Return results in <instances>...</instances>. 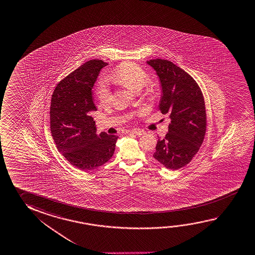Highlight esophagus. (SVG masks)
<instances>
[{
	"label": "esophagus",
	"instance_id": "1",
	"mask_svg": "<svg viewBox=\"0 0 255 255\" xmlns=\"http://www.w3.org/2000/svg\"><path fill=\"white\" fill-rule=\"evenodd\" d=\"M131 132L132 133L135 134V135H138V136H140V135H144V134H146V131L145 130H143V129H134L131 130Z\"/></svg>",
	"mask_w": 255,
	"mask_h": 255
}]
</instances>
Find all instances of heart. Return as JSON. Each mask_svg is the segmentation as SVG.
Instances as JSON below:
<instances>
[{"label":"heart","mask_w":255,"mask_h":255,"mask_svg":"<svg viewBox=\"0 0 255 255\" xmlns=\"http://www.w3.org/2000/svg\"><path fill=\"white\" fill-rule=\"evenodd\" d=\"M109 79L114 83L128 88L131 91H139L147 80V75L141 67L132 62H125L114 70L109 75ZM145 91L147 94H151L154 88L151 84L145 85ZM109 88L104 82H101L97 89V97L101 104H107L109 101Z\"/></svg>","instance_id":"obj_1"}]
</instances>
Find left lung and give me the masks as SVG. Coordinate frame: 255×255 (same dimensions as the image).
<instances>
[{
	"label": "left lung",
	"mask_w": 255,
	"mask_h": 255,
	"mask_svg": "<svg viewBox=\"0 0 255 255\" xmlns=\"http://www.w3.org/2000/svg\"><path fill=\"white\" fill-rule=\"evenodd\" d=\"M159 77L162 95L159 109L171 118L168 133L159 138L153 156L164 167L178 170L199 150L206 131L205 100L196 81L165 59L146 61Z\"/></svg>",
	"instance_id": "left-lung-1"
}]
</instances>
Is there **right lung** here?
Wrapping results in <instances>:
<instances>
[{
    "label": "right lung",
    "instance_id": "obj_1",
    "mask_svg": "<svg viewBox=\"0 0 255 255\" xmlns=\"http://www.w3.org/2000/svg\"><path fill=\"white\" fill-rule=\"evenodd\" d=\"M108 63L92 59L59 82L51 97L50 131L58 150L72 165L92 171L113 156L118 137L97 134L92 88Z\"/></svg>",
    "mask_w": 255,
    "mask_h": 255
}]
</instances>
